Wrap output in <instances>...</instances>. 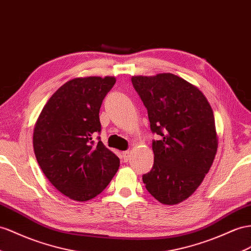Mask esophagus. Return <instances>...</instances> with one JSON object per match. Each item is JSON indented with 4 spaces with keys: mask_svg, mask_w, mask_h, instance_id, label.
<instances>
[{
    "mask_svg": "<svg viewBox=\"0 0 251 251\" xmlns=\"http://www.w3.org/2000/svg\"><path fill=\"white\" fill-rule=\"evenodd\" d=\"M129 151H125L122 152V158H123V161L124 162H127L128 159H129Z\"/></svg>",
    "mask_w": 251,
    "mask_h": 251,
    "instance_id": "obj_1",
    "label": "esophagus"
}]
</instances>
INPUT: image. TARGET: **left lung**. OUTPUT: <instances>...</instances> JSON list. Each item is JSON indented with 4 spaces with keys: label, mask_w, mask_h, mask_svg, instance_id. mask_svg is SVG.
I'll list each match as a JSON object with an SVG mask.
<instances>
[{
    "label": "left lung",
    "mask_w": 251,
    "mask_h": 251,
    "mask_svg": "<svg viewBox=\"0 0 251 251\" xmlns=\"http://www.w3.org/2000/svg\"><path fill=\"white\" fill-rule=\"evenodd\" d=\"M147 109L153 166L143 175L145 188L163 204H177L201 184L217 151L213 110L196 86L172 73L132 76Z\"/></svg>",
    "instance_id": "8db88e82"
}]
</instances>
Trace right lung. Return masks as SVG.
Masks as SVG:
<instances>
[{
    "label": "right lung",
    "mask_w": 251,
    "mask_h": 251,
    "mask_svg": "<svg viewBox=\"0 0 251 251\" xmlns=\"http://www.w3.org/2000/svg\"><path fill=\"white\" fill-rule=\"evenodd\" d=\"M114 83L113 76L71 79L50 96L35 123L38 164L49 181L73 201L98 196L119 170V157L100 140H92L100 132V109Z\"/></svg>",
    "instance_id": "obj_1"
}]
</instances>
